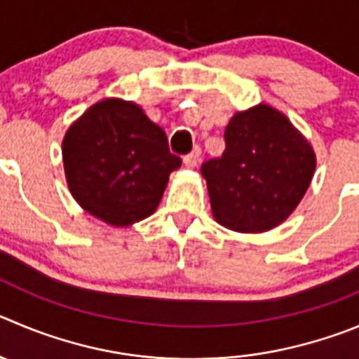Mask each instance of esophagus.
I'll list each match as a JSON object with an SVG mask.
<instances>
[{
    "label": "esophagus",
    "mask_w": 359,
    "mask_h": 359,
    "mask_svg": "<svg viewBox=\"0 0 359 359\" xmlns=\"http://www.w3.org/2000/svg\"><path fill=\"white\" fill-rule=\"evenodd\" d=\"M200 157H202V149L196 145L195 149H193V152H189L184 157V164H186L187 168H193V166H196V164L200 163Z\"/></svg>",
    "instance_id": "34e87169"
}]
</instances>
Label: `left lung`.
<instances>
[{
    "label": "left lung",
    "instance_id": "1",
    "mask_svg": "<svg viewBox=\"0 0 359 359\" xmlns=\"http://www.w3.org/2000/svg\"><path fill=\"white\" fill-rule=\"evenodd\" d=\"M225 152L202 163L212 214L237 232H266L287 219L306 193L316 154L285 115L269 106L237 113Z\"/></svg>",
    "mask_w": 359,
    "mask_h": 359
}]
</instances>
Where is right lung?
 <instances>
[{
    "mask_svg": "<svg viewBox=\"0 0 359 359\" xmlns=\"http://www.w3.org/2000/svg\"><path fill=\"white\" fill-rule=\"evenodd\" d=\"M182 159L140 106L118 99L93 104L63 140V166L79 205L109 225L150 216Z\"/></svg>",
    "mask_w": 359,
    "mask_h": 359,
    "instance_id": "add662e5",
    "label": "right lung"
}]
</instances>
